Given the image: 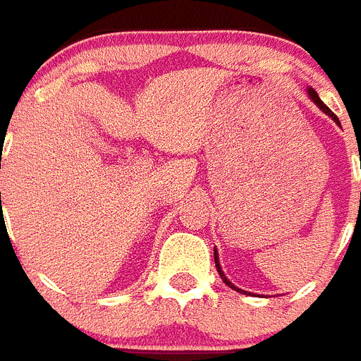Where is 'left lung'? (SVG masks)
I'll return each instance as SVG.
<instances>
[{
    "instance_id": "left-lung-1",
    "label": "left lung",
    "mask_w": 361,
    "mask_h": 361,
    "mask_svg": "<svg viewBox=\"0 0 361 361\" xmlns=\"http://www.w3.org/2000/svg\"><path fill=\"white\" fill-rule=\"evenodd\" d=\"M307 93H308V97H310V101L314 102V104H316L317 108H319V110L323 111V114H325V115H329L330 119L334 121V123L338 124V126H341L340 119H338V117H336V114H334V111L330 110V108H329V106L325 104V102L321 101V99H319V95H317V93H316V90H314V87H307ZM214 264H216L218 274H220V277H222V281H224V283L227 284V286H229V288L237 290V292H240V293H247L246 290H240V288H238V286H235V284H233L231 281H229V279L226 277V275H224V269H222V266H220V259H218V251H216V247H214Z\"/></svg>"
}]
</instances>
